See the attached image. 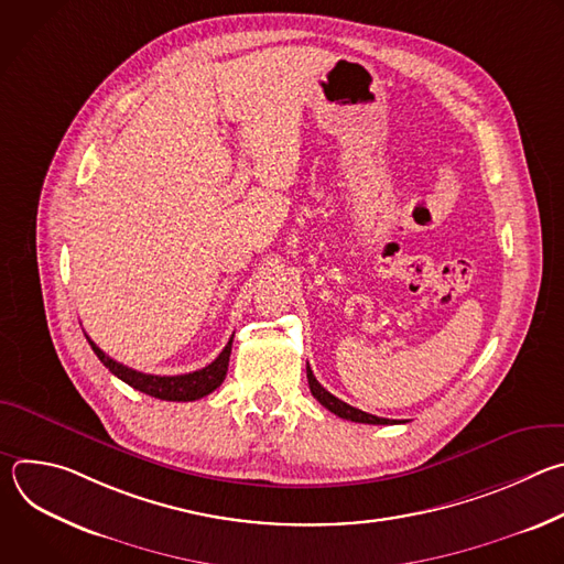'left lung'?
<instances>
[{"label":"left lung","mask_w":564,"mask_h":564,"mask_svg":"<svg viewBox=\"0 0 564 564\" xmlns=\"http://www.w3.org/2000/svg\"><path fill=\"white\" fill-rule=\"evenodd\" d=\"M305 370H307V383H310V392L314 394V399L318 401L321 406H326L330 413L339 415L341 420H350V422H359V424H397L394 420H386V417L368 415V413H364V411H359V409H355V406L346 404V401H341L339 397L330 394V392H328L324 386H321V383L316 381V377L312 375L310 366H305Z\"/></svg>","instance_id":"obj_1"}]
</instances>
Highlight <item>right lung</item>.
Wrapping results in <instances>:
<instances>
[{
    "label": "right lung",
    "mask_w": 564,
    "mask_h": 564,
    "mask_svg": "<svg viewBox=\"0 0 564 564\" xmlns=\"http://www.w3.org/2000/svg\"><path fill=\"white\" fill-rule=\"evenodd\" d=\"M87 341L91 344L98 359L118 379H122L131 388L144 392L149 397H155V399H165V401H194V399H200V397L209 394L212 390H216L223 383V379L227 375V366H229L234 337L227 341L223 352L209 366H205L200 370H194V372H187V375H174V377H160V375H147V372L133 370L124 364H118L109 355H105L89 337H87Z\"/></svg>",
    "instance_id": "right-lung-1"
}]
</instances>
